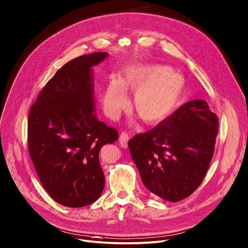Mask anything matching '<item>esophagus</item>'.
I'll return each instance as SVG.
<instances>
[{
	"label": "esophagus",
	"mask_w": 248,
	"mask_h": 248,
	"mask_svg": "<svg viewBox=\"0 0 248 248\" xmlns=\"http://www.w3.org/2000/svg\"><path fill=\"white\" fill-rule=\"evenodd\" d=\"M128 140H129V136L127 133H125V131H123V133L120 135V144L122 147L124 148H126L127 147V142H128Z\"/></svg>",
	"instance_id": "34e87169"
}]
</instances>
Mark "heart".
<instances>
[{
	"instance_id": "obj_1",
	"label": "heart",
	"mask_w": 248,
	"mask_h": 248,
	"mask_svg": "<svg viewBox=\"0 0 248 248\" xmlns=\"http://www.w3.org/2000/svg\"><path fill=\"white\" fill-rule=\"evenodd\" d=\"M186 89L184 77L167 65L144 64L127 68L124 77L108 81L104 108L115 118L126 104L125 92L134 93L133 109L146 124H156L170 115L181 102Z\"/></svg>"
}]
</instances>
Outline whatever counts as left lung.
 <instances>
[{"label": "left lung", "instance_id": "left-lung-1", "mask_svg": "<svg viewBox=\"0 0 248 248\" xmlns=\"http://www.w3.org/2000/svg\"><path fill=\"white\" fill-rule=\"evenodd\" d=\"M218 134V118L204 101H191L144 134L128 141L144 186L170 202L201 186Z\"/></svg>", "mask_w": 248, "mask_h": 248}]
</instances>
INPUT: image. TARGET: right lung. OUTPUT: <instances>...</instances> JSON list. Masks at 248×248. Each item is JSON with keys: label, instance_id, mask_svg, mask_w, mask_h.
Segmentation results:
<instances>
[{"label": "right lung", "instance_id": "1", "mask_svg": "<svg viewBox=\"0 0 248 248\" xmlns=\"http://www.w3.org/2000/svg\"><path fill=\"white\" fill-rule=\"evenodd\" d=\"M107 57L93 53L62 65L29 112L31 161L46 192L64 206H86L101 196L105 175L98 155L119 139L118 130L93 113L92 67Z\"/></svg>", "mask_w": 248, "mask_h": 248}]
</instances>
